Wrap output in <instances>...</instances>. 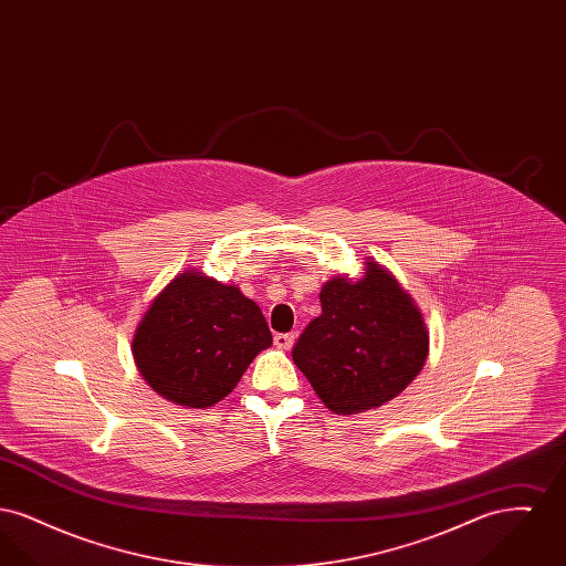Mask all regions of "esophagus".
<instances>
[{
	"label": "esophagus",
	"instance_id": "obj_1",
	"mask_svg": "<svg viewBox=\"0 0 566 566\" xmlns=\"http://www.w3.org/2000/svg\"><path fill=\"white\" fill-rule=\"evenodd\" d=\"M273 344H275V348H280V350H291L293 344H295V333H277V335L273 337Z\"/></svg>",
	"mask_w": 566,
	"mask_h": 566
}]
</instances>
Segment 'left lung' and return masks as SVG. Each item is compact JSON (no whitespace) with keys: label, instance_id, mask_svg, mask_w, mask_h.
Wrapping results in <instances>:
<instances>
[{"label":"left lung","instance_id":"obj_1","mask_svg":"<svg viewBox=\"0 0 566 566\" xmlns=\"http://www.w3.org/2000/svg\"><path fill=\"white\" fill-rule=\"evenodd\" d=\"M323 314L301 333L293 360L331 411L350 416L388 403L429 356V331L413 298L390 271L365 263V275L324 282Z\"/></svg>","mask_w":566,"mask_h":566}]
</instances>
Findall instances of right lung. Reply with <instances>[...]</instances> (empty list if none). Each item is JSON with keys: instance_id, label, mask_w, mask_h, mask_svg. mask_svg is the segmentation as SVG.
<instances>
[{"instance_id": "1", "label": "right lung", "mask_w": 566, "mask_h": 566, "mask_svg": "<svg viewBox=\"0 0 566 566\" xmlns=\"http://www.w3.org/2000/svg\"><path fill=\"white\" fill-rule=\"evenodd\" d=\"M270 346V326L252 298L187 270L155 296L135 328L132 350L139 374L163 399L208 409Z\"/></svg>"}]
</instances>
